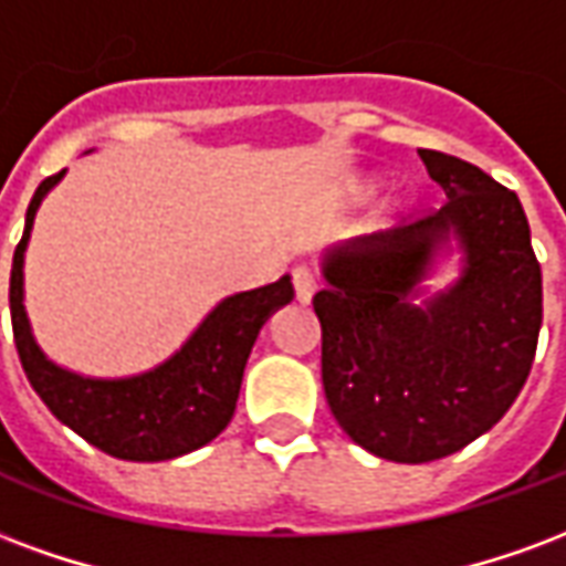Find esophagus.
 Here are the masks:
<instances>
[{
    "mask_svg": "<svg viewBox=\"0 0 566 566\" xmlns=\"http://www.w3.org/2000/svg\"><path fill=\"white\" fill-rule=\"evenodd\" d=\"M294 291L300 303H308L318 291V275L312 266H294Z\"/></svg>",
    "mask_w": 566,
    "mask_h": 566,
    "instance_id": "1",
    "label": "esophagus"
}]
</instances>
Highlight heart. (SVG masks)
I'll return each instance as SVG.
<instances>
[{
	"mask_svg": "<svg viewBox=\"0 0 566 566\" xmlns=\"http://www.w3.org/2000/svg\"><path fill=\"white\" fill-rule=\"evenodd\" d=\"M367 187H369V185H367Z\"/></svg>",
	"mask_w": 566,
	"mask_h": 566,
	"instance_id": "b5f03b06",
	"label": "heart"
}]
</instances>
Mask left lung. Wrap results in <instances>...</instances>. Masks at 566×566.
I'll use <instances>...</instances> for the list:
<instances>
[{"label":"left lung","instance_id":"left-lung-1","mask_svg":"<svg viewBox=\"0 0 566 566\" xmlns=\"http://www.w3.org/2000/svg\"><path fill=\"white\" fill-rule=\"evenodd\" d=\"M449 202L321 254V379L360 449L427 463L470 446L515 403L543 324V272L518 197L473 163L418 150ZM454 250L459 279H426Z\"/></svg>","mask_w":566,"mask_h":566}]
</instances>
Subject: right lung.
<instances>
[{
  "mask_svg": "<svg viewBox=\"0 0 566 566\" xmlns=\"http://www.w3.org/2000/svg\"><path fill=\"white\" fill-rule=\"evenodd\" d=\"M63 175L66 169L44 178L35 190L27 209L23 239L11 263V327L32 391L42 397L44 406L63 424L120 461H172L187 451L202 449L233 418L242 373L258 343L260 327L294 300L291 275L254 291L223 296L178 352L145 373L96 379L60 367L35 343L30 315L23 306V260L35 211L63 181Z\"/></svg>",
  "mask_w": 566,
  "mask_h": 566,
  "instance_id": "1",
  "label": "right lung"
}]
</instances>
